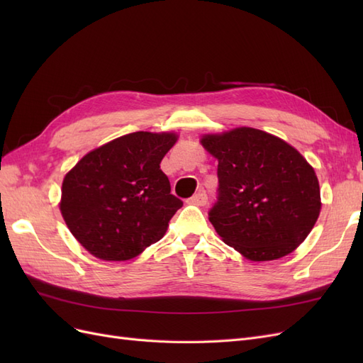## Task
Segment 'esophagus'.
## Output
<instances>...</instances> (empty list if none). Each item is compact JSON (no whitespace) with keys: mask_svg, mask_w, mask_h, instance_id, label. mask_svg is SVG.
I'll return each mask as SVG.
<instances>
[{"mask_svg":"<svg viewBox=\"0 0 363 363\" xmlns=\"http://www.w3.org/2000/svg\"><path fill=\"white\" fill-rule=\"evenodd\" d=\"M188 203L194 204V206H204L207 203V196L204 192H199L196 195H194L192 199H189Z\"/></svg>","mask_w":363,"mask_h":363,"instance_id":"1","label":"esophagus"}]
</instances>
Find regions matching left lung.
<instances>
[{"mask_svg":"<svg viewBox=\"0 0 363 363\" xmlns=\"http://www.w3.org/2000/svg\"><path fill=\"white\" fill-rule=\"evenodd\" d=\"M200 142L218 160L219 195L208 219L224 242L251 262L298 248L323 206L315 169L300 151L251 127L207 133Z\"/></svg>","mask_w":363,"mask_h":363,"instance_id":"left-lung-1","label":"left lung"}]
</instances>
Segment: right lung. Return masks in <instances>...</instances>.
I'll use <instances>...</instances> for the list:
<instances>
[{"label":"right lung","instance_id":"obj_1","mask_svg":"<svg viewBox=\"0 0 363 363\" xmlns=\"http://www.w3.org/2000/svg\"><path fill=\"white\" fill-rule=\"evenodd\" d=\"M174 131H136L84 155L65 175L60 213L92 256L130 260L167 233L183 206L160 169L175 145Z\"/></svg>","mask_w":363,"mask_h":363}]
</instances>
